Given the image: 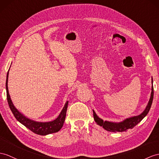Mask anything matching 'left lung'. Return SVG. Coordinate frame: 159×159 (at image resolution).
I'll return each mask as SVG.
<instances>
[{"label": "left lung", "instance_id": "left-lung-1", "mask_svg": "<svg viewBox=\"0 0 159 159\" xmlns=\"http://www.w3.org/2000/svg\"><path fill=\"white\" fill-rule=\"evenodd\" d=\"M153 83L152 77V84ZM153 96H154V88H153V84L152 86V92H151L150 98L149 102L148 103L146 109L144 112L140 115L135 116L133 117H130L128 119H126L124 121L120 123H112L109 121H103V120L99 118L95 112L93 111V116H94V119L95 120L96 123L100 126H102L104 129H106L109 131H112V132H116V131H127L128 129H132L134 127L138 124L142 120L144 119L146 115L148 113V112L150 109L151 105H152V100H153Z\"/></svg>", "mask_w": 159, "mask_h": 159}]
</instances>
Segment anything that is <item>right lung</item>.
<instances>
[{"label":"right lung","instance_id":"1","mask_svg":"<svg viewBox=\"0 0 159 159\" xmlns=\"http://www.w3.org/2000/svg\"><path fill=\"white\" fill-rule=\"evenodd\" d=\"M9 71H8V73H7V80H6L7 98V101H8L9 106L10 107V109L11 110V111H12L13 115L15 116V117L16 118L17 121L20 122L21 124H23L24 126H25L27 128H28L30 130L33 131L34 133L38 135H48L50 134L55 133V132H57V131H59L61 129V127H63L65 119V117H66V112H67V106H68V101L65 103L63 109L62 110L60 115H59V117L52 121L44 122V123L36 122L26 118L25 116L23 115L17 111L16 108L14 107L13 104L11 100L10 95L8 90V86H7V83H8Z\"/></svg>","mask_w":159,"mask_h":159}]
</instances>
